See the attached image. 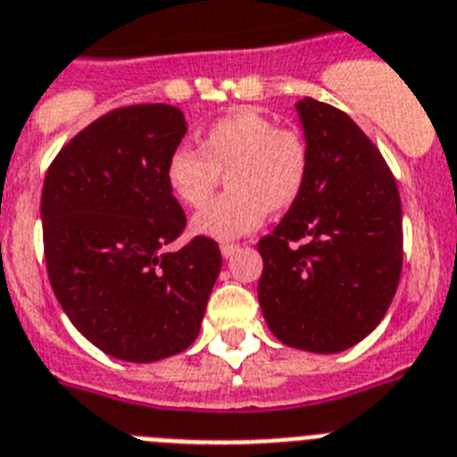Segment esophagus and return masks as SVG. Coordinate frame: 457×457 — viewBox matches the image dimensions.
Returning a JSON list of instances; mask_svg holds the SVG:
<instances>
[{
  "label": "esophagus",
  "instance_id": "34e87169",
  "mask_svg": "<svg viewBox=\"0 0 457 457\" xmlns=\"http://www.w3.org/2000/svg\"><path fill=\"white\" fill-rule=\"evenodd\" d=\"M221 256H224V259H231L233 254H236V252H240V245H233V243H224L221 245Z\"/></svg>",
  "mask_w": 457,
  "mask_h": 457
}]
</instances>
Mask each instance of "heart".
<instances>
[{"mask_svg":"<svg viewBox=\"0 0 457 457\" xmlns=\"http://www.w3.org/2000/svg\"><path fill=\"white\" fill-rule=\"evenodd\" d=\"M307 170L310 147L298 129L275 127L256 111H236L203 131L198 150L170 152L163 178L182 205L200 208L226 172L229 194L198 210L191 231L233 240L254 231L266 212H287L305 187Z\"/></svg>","mask_w":457,"mask_h":457,"instance_id":"b5f03b06","label":"heart"}]
</instances>
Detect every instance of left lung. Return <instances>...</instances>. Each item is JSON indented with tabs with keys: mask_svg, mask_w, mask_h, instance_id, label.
<instances>
[{
	"mask_svg": "<svg viewBox=\"0 0 457 457\" xmlns=\"http://www.w3.org/2000/svg\"><path fill=\"white\" fill-rule=\"evenodd\" d=\"M310 147L298 201L259 240V303L282 345L340 353L368 337L403 272V208L381 152L346 112L295 104Z\"/></svg>",
	"mask_w": 457,
	"mask_h": 457,
	"instance_id": "1",
	"label": "left lung"
}]
</instances>
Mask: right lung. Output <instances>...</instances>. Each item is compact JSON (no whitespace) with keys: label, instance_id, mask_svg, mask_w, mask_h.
I'll return each mask as SVG.
<instances>
[{"label":"right lung","instance_id":"add662e5","mask_svg":"<svg viewBox=\"0 0 457 457\" xmlns=\"http://www.w3.org/2000/svg\"><path fill=\"white\" fill-rule=\"evenodd\" d=\"M185 134L180 108H120L62 147L43 182L54 298L78 333L117 361L154 362L194 345L221 270L210 237L166 252L187 221L163 178Z\"/></svg>","mask_w":457,"mask_h":457}]
</instances>
